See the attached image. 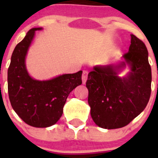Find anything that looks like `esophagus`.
Listing matches in <instances>:
<instances>
[{"label": "esophagus", "instance_id": "obj_1", "mask_svg": "<svg viewBox=\"0 0 158 158\" xmlns=\"http://www.w3.org/2000/svg\"><path fill=\"white\" fill-rule=\"evenodd\" d=\"M87 77H88V71L86 70H84L83 73H82V82H83V84L85 85L86 82V81H87Z\"/></svg>", "mask_w": 158, "mask_h": 158}]
</instances>
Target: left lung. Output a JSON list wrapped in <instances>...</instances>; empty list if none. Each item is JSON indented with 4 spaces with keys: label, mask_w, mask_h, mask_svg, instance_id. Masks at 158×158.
I'll return each mask as SVG.
<instances>
[{
    "label": "left lung",
    "mask_w": 158,
    "mask_h": 158,
    "mask_svg": "<svg viewBox=\"0 0 158 158\" xmlns=\"http://www.w3.org/2000/svg\"><path fill=\"white\" fill-rule=\"evenodd\" d=\"M129 51L117 64L96 65L89 72L86 87L88 102L95 123L104 129L127 126L147 105L151 93V67L144 43L134 35ZM126 65L127 76H118Z\"/></svg>",
    "instance_id": "obj_1"
}]
</instances>
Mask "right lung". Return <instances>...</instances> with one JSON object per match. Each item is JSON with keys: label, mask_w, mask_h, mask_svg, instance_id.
<instances>
[{"label": "right lung", "mask_w": 158, "mask_h": 158, "mask_svg": "<svg viewBox=\"0 0 158 158\" xmlns=\"http://www.w3.org/2000/svg\"><path fill=\"white\" fill-rule=\"evenodd\" d=\"M29 30L16 45L8 69V91L11 105L27 124L48 127L58 121L69 93L82 84V71L62 74L51 80H35L29 75L25 59L36 31Z\"/></svg>", "instance_id": "add662e5"}]
</instances>
